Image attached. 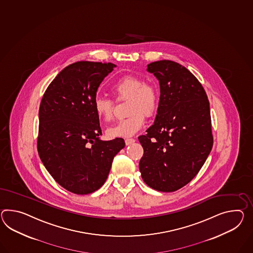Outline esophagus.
<instances>
[{"mask_svg":"<svg viewBox=\"0 0 253 253\" xmlns=\"http://www.w3.org/2000/svg\"><path fill=\"white\" fill-rule=\"evenodd\" d=\"M134 142H135L134 139H126V140H125V144H126V145H130V144H132V143H134Z\"/></svg>","mask_w":253,"mask_h":253,"instance_id":"34e87169","label":"esophagus"}]
</instances>
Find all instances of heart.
<instances>
[{"label": "heart", "mask_w": 253, "mask_h": 253, "mask_svg": "<svg viewBox=\"0 0 253 253\" xmlns=\"http://www.w3.org/2000/svg\"><path fill=\"white\" fill-rule=\"evenodd\" d=\"M112 91L118 99H129V117L119 121L107 129L110 138H129L134 135L144 125V115H153L159 102V92L156 86L144 83V81L136 76H124L114 83ZM94 111L98 117L109 121L112 117L113 101L106 97H96L94 99Z\"/></svg>", "instance_id": "b5f03b06"}]
</instances>
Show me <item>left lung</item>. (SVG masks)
I'll use <instances>...</instances> for the list:
<instances>
[{"label":"left lung","mask_w":253,"mask_h":253,"mask_svg":"<svg viewBox=\"0 0 253 253\" xmlns=\"http://www.w3.org/2000/svg\"><path fill=\"white\" fill-rule=\"evenodd\" d=\"M159 81L160 99L147 134L139 168L153 189L173 192L188 184L203 167L213 146L210 101L200 82L176 62L147 66Z\"/></svg>","instance_id":"obj_1"}]
</instances>
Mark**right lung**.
I'll use <instances>...</instances> for the list:
<instances>
[{
    "mask_svg": "<svg viewBox=\"0 0 253 253\" xmlns=\"http://www.w3.org/2000/svg\"><path fill=\"white\" fill-rule=\"evenodd\" d=\"M116 65L80 61L50 83L39 108L37 151L45 169L68 191L86 195L108 178L122 138L102 141L94 99L99 84Z\"/></svg>",
    "mask_w": 253,
    "mask_h": 253,
    "instance_id": "right-lung-1",
    "label": "right lung"
}]
</instances>
